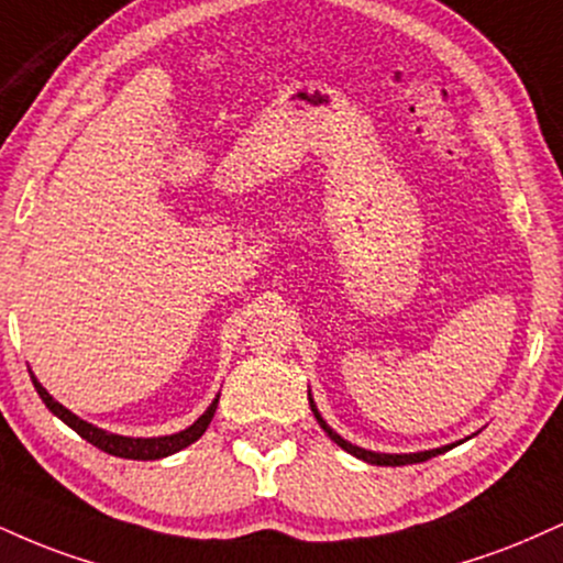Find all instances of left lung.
<instances>
[{"mask_svg":"<svg viewBox=\"0 0 563 563\" xmlns=\"http://www.w3.org/2000/svg\"><path fill=\"white\" fill-rule=\"evenodd\" d=\"M309 406H311V411H314V419H317V422H320V428H322L324 432H328V438L333 440V443L341 445L343 451H349L351 456L362 459V462H367V464H377V466H404V464H419V462H428V459L438 456V453L451 451L453 445H459V443H464V440H470V438H464V440H459V443L440 445V449L417 451V453H380V451H369V449H362V445H354V443H349V440H343L341 435H338V432H335L333 428H330L328 422H324L322 415H320V409H317L314 398H311V390H309Z\"/></svg>","mask_w":563,"mask_h":563,"instance_id":"obj_1","label":"left lung"}]
</instances>
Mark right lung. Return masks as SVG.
<instances>
[{
    "mask_svg": "<svg viewBox=\"0 0 563 563\" xmlns=\"http://www.w3.org/2000/svg\"><path fill=\"white\" fill-rule=\"evenodd\" d=\"M31 372V369H29ZM31 380H33V388H36L38 396H42V401L46 404V409L52 411L54 417H59L63 422L67 424L70 430H76L80 438L88 440L91 445H97L104 453H112V456H120V459H135V462H154V459H165V456H173V453H178L186 449V445H191L205 435L209 422H212L214 417V409H217V401H220V393L214 396V401L207 406V411L201 415L191 428L180 430V432H173V435H159V438H131V435H118V432H107L97 428V424L86 422V419H80L78 415H73L67 406H63L59 401H54V398L46 393V388L42 383L36 380V375L31 372Z\"/></svg>",
    "mask_w": 563,
    "mask_h": 563,
    "instance_id": "add662e5",
    "label": "right lung"
}]
</instances>
